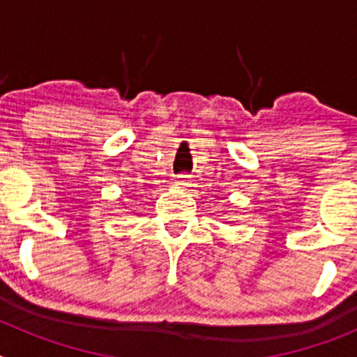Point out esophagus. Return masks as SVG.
<instances>
[{"mask_svg": "<svg viewBox=\"0 0 357 357\" xmlns=\"http://www.w3.org/2000/svg\"><path fill=\"white\" fill-rule=\"evenodd\" d=\"M189 178H191V176H189L188 173H181V175H176L175 184H178V185H188V184H189Z\"/></svg>", "mask_w": 357, "mask_h": 357, "instance_id": "34e87169", "label": "esophagus"}]
</instances>
